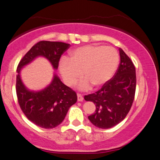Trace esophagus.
I'll list each match as a JSON object with an SVG mask.
<instances>
[{"label":"esophagus","mask_w":160,"mask_h":160,"mask_svg":"<svg viewBox=\"0 0 160 160\" xmlns=\"http://www.w3.org/2000/svg\"><path fill=\"white\" fill-rule=\"evenodd\" d=\"M77 100L79 102H82L83 100V97L80 93H77Z\"/></svg>","instance_id":"obj_1"}]
</instances>
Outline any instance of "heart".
<instances>
[{
	"instance_id": "heart-1",
	"label": "heart",
	"mask_w": 160,
	"mask_h": 160,
	"mask_svg": "<svg viewBox=\"0 0 160 160\" xmlns=\"http://www.w3.org/2000/svg\"><path fill=\"white\" fill-rule=\"evenodd\" d=\"M120 57L118 51L106 45H89L80 47L59 63V71L68 86H73L81 77L79 89L87 90L92 86L98 88L106 83L115 74Z\"/></svg>"
}]
</instances>
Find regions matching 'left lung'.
<instances>
[{
	"mask_svg": "<svg viewBox=\"0 0 160 160\" xmlns=\"http://www.w3.org/2000/svg\"><path fill=\"white\" fill-rule=\"evenodd\" d=\"M121 62L116 73L99 90L84 96L92 102L96 111L88 116L96 127L108 129L125 118L134 102L136 90V70L132 61L119 48Z\"/></svg>",
	"mask_w": 160,
	"mask_h": 160,
	"instance_id": "1",
	"label": "left lung"
}]
</instances>
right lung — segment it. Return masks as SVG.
I'll list each match as a JSON object with an SVG mask.
<instances>
[{
	"instance_id": "obj_1",
	"label": "right lung",
	"mask_w": 160,
	"mask_h": 160,
	"mask_svg": "<svg viewBox=\"0 0 160 160\" xmlns=\"http://www.w3.org/2000/svg\"><path fill=\"white\" fill-rule=\"evenodd\" d=\"M70 46V44L61 42H38L23 56L17 67L16 91L19 105L26 118L38 127L48 129L59 125L70 107L76 103L77 93L64 85L56 74L45 89L29 90L21 80L20 71L38 56L46 58L54 69L57 70L61 56Z\"/></svg>"
}]
</instances>
